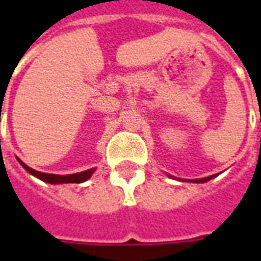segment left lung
<instances>
[{
    "label": "left lung",
    "instance_id": "left-lung-1",
    "mask_svg": "<svg viewBox=\"0 0 261 261\" xmlns=\"http://www.w3.org/2000/svg\"><path fill=\"white\" fill-rule=\"evenodd\" d=\"M169 177H172V179H177V177H173V176H169ZM214 177H217V175H211V176H208V177H202V179H177V180H180V181H193V183H205V181L208 180H211V179H214Z\"/></svg>",
    "mask_w": 261,
    "mask_h": 261
}]
</instances>
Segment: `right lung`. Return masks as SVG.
<instances>
[{
    "mask_svg": "<svg viewBox=\"0 0 261 261\" xmlns=\"http://www.w3.org/2000/svg\"><path fill=\"white\" fill-rule=\"evenodd\" d=\"M18 159V162H19L25 170H28L31 175H33L37 179H40V180L46 181V183H50V185H63V183H84L92 175H93V172H95V168H92V169L84 170V172H80V173H74V175H51V173H43V172H37V170L32 169L29 168L28 165L23 164L19 158Z\"/></svg>",
    "mask_w": 261,
    "mask_h": 261,
    "instance_id": "add662e5",
    "label": "right lung"
}]
</instances>
